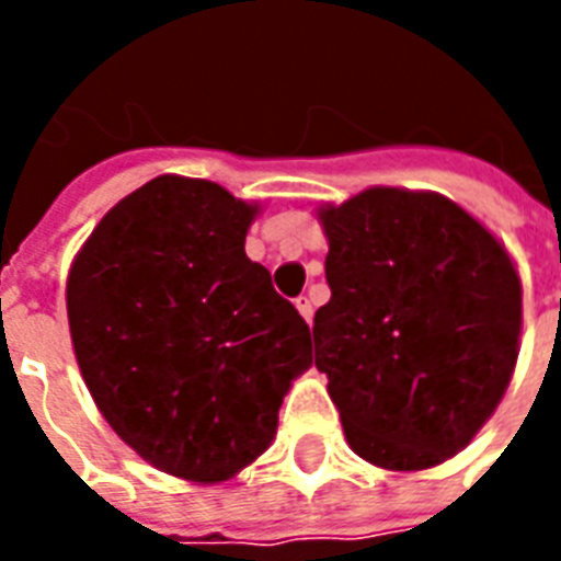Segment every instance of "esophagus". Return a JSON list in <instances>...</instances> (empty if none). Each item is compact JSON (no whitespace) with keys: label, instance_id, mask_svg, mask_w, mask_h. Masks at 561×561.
Segmentation results:
<instances>
[{"label":"esophagus","instance_id":"34e87169","mask_svg":"<svg viewBox=\"0 0 561 561\" xmlns=\"http://www.w3.org/2000/svg\"><path fill=\"white\" fill-rule=\"evenodd\" d=\"M294 306L299 308V314L306 317V323H311V317H314V306H311V299L297 297V299H294Z\"/></svg>","mask_w":561,"mask_h":561}]
</instances>
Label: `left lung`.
<instances>
[{
    "mask_svg": "<svg viewBox=\"0 0 561 561\" xmlns=\"http://www.w3.org/2000/svg\"><path fill=\"white\" fill-rule=\"evenodd\" d=\"M325 282L314 364L352 451L431 469L504 399L522 337V279L504 244L436 192L375 186L323 206Z\"/></svg>",
    "mask_w": 561,
    "mask_h": 561,
    "instance_id": "obj_1",
    "label": "left lung"
}]
</instances>
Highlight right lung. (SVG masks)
Masks as SVG:
<instances>
[{
    "label": "right lung",
    "mask_w": 561,
    "mask_h": 561,
    "mask_svg": "<svg viewBox=\"0 0 561 561\" xmlns=\"http://www.w3.org/2000/svg\"><path fill=\"white\" fill-rule=\"evenodd\" d=\"M259 206L162 174L92 229L66 282L78 367L142 460L220 483L267 451L311 332L244 253Z\"/></svg>",
    "instance_id": "add662e5"
}]
</instances>
